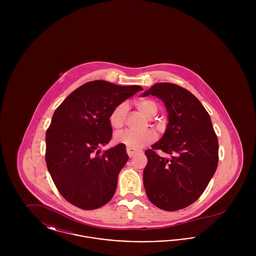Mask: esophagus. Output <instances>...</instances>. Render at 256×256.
I'll return each instance as SVG.
<instances>
[{
  "instance_id": "obj_1",
  "label": "esophagus",
  "mask_w": 256,
  "mask_h": 256,
  "mask_svg": "<svg viewBox=\"0 0 256 256\" xmlns=\"http://www.w3.org/2000/svg\"><path fill=\"white\" fill-rule=\"evenodd\" d=\"M137 152H138V150H132V148H126V154L130 156V158H134L137 154Z\"/></svg>"
}]
</instances>
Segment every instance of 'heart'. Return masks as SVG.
Listing matches in <instances>:
<instances>
[{
	"mask_svg": "<svg viewBox=\"0 0 256 256\" xmlns=\"http://www.w3.org/2000/svg\"><path fill=\"white\" fill-rule=\"evenodd\" d=\"M135 106L140 110L148 118L154 117L158 110V106L152 100L142 98L135 100ZM128 106L122 102L118 104L114 110H112L110 116V122L112 128H120L124 126L126 118ZM156 139V135L152 130H148L144 132H134V130H122L115 134L114 140L117 144L124 145L126 148L139 150L144 146L154 143Z\"/></svg>",
	"mask_w": 256,
	"mask_h": 256,
	"instance_id": "obj_1",
	"label": "heart"
}]
</instances>
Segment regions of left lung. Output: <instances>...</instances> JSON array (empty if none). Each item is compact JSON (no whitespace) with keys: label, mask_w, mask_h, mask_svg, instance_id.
Wrapping results in <instances>:
<instances>
[{"label":"left lung","mask_w":256,"mask_h":256,"mask_svg":"<svg viewBox=\"0 0 256 256\" xmlns=\"http://www.w3.org/2000/svg\"><path fill=\"white\" fill-rule=\"evenodd\" d=\"M150 94L164 102L169 122L163 137L145 152L144 187L156 206L176 211L204 192L218 166L219 143L208 112L187 89L160 82L142 97ZM158 149L172 154V158L159 157Z\"/></svg>","instance_id":"8db88e82"}]
</instances>
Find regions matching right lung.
Instances as JSON below:
<instances>
[{"label": "right lung", "mask_w": 256, "mask_h": 256, "mask_svg": "<svg viewBox=\"0 0 256 256\" xmlns=\"http://www.w3.org/2000/svg\"><path fill=\"white\" fill-rule=\"evenodd\" d=\"M141 86L94 80L78 87L56 110L46 132V163L61 196L92 210L108 204L128 156L126 146L100 152L112 136L110 116Z\"/></svg>", "instance_id": "obj_1"}]
</instances>
